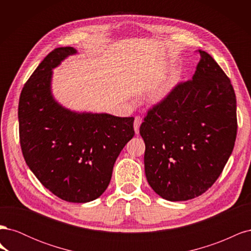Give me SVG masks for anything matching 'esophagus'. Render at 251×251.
Instances as JSON below:
<instances>
[{
  "instance_id": "34e87169",
  "label": "esophagus",
  "mask_w": 251,
  "mask_h": 251,
  "mask_svg": "<svg viewBox=\"0 0 251 251\" xmlns=\"http://www.w3.org/2000/svg\"><path fill=\"white\" fill-rule=\"evenodd\" d=\"M141 124H142V118L140 116H136L134 120V130L136 134L139 133V126Z\"/></svg>"
}]
</instances>
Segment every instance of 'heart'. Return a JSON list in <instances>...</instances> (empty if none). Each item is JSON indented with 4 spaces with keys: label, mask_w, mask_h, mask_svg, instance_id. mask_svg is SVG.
Segmentation results:
<instances>
[{
    "label": "heart",
    "mask_w": 251,
    "mask_h": 251,
    "mask_svg": "<svg viewBox=\"0 0 251 251\" xmlns=\"http://www.w3.org/2000/svg\"><path fill=\"white\" fill-rule=\"evenodd\" d=\"M175 83H176V80L175 79H170L166 82H164L163 85L158 90V97H160V98L164 97L172 90V88L175 86Z\"/></svg>",
    "instance_id": "obj_1"
}]
</instances>
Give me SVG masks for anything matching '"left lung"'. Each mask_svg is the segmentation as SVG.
<instances>
[{"label": "left lung", "instance_id": "1", "mask_svg": "<svg viewBox=\"0 0 251 251\" xmlns=\"http://www.w3.org/2000/svg\"><path fill=\"white\" fill-rule=\"evenodd\" d=\"M198 52L193 78L177 83L153 105L139 130L149 184L169 201L191 200L211 187L237 137L230 79L207 52Z\"/></svg>", "mask_w": 251, "mask_h": 251}]
</instances>
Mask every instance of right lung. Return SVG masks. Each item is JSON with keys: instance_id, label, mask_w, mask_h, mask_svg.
I'll list each match as a JSON object with an SVG mask.
<instances>
[{"instance_id": "right-lung-1", "label": "right lung", "mask_w": 251, "mask_h": 251, "mask_svg": "<svg viewBox=\"0 0 251 251\" xmlns=\"http://www.w3.org/2000/svg\"><path fill=\"white\" fill-rule=\"evenodd\" d=\"M74 53L72 47L52 50L26 81L19 133L23 156L41 183L62 200L86 203L107 189L114 163L135 134L134 118L75 113L54 100L51 70Z\"/></svg>"}]
</instances>
